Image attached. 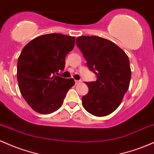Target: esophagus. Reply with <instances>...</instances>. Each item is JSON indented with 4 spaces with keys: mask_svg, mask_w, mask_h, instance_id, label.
Listing matches in <instances>:
<instances>
[{
    "mask_svg": "<svg viewBox=\"0 0 154 154\" xmlns=\"http://www.w3.org/2000/svg\"><path fill=\"white\" fill-rule=\"evenodd\" d=\"M80 83H81V81H79V80H75V85H77V84H80Z\"/></svg>",
    "mask_w": 154,
    "mask_h": 154,
    "instance_id": "esophagus-1",
    "label": "esophagus"
}]
</instances>
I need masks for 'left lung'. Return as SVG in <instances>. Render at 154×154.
<instances>
[{
	"label": "left lung",
	"instance_id": "8db88e82",
	"mask_svg": "<svg viewBox=\"0 0 154 154\" xmlns=\"http://www.w3.org/2000/svg\"><path fill=\"white\" fill-rule=\"evenodd\" d=\"M77 46L86 60V65L97 80L86 82L89 92L82 97V105L95 116L113 113L128 90L131 68L128 56L116 44L98 36H81Z\"/></svg>",
	"mask_w": 154,
	"mask_h": 154
}]
</instances>
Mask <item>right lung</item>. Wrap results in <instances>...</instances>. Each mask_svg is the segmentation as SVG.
Listing matches in <instances>:
<instances>
[{"label":"right lung","mask_w":154,"mask_h":154,"mask_svg":"<svg viewBox=\"0 0 154 154\" xmlns=\"http://www.w3.org/2000/svg\"><path fill=\"white\" fill-rule=\"evenodd\" d=\"M75 37L59 33L40 35L30 41L17 61V81L22 97L35 111L49 114L61 107L75 82L56 74L63 70L65 57Z\"/></svg>","instance_id":"right-lung-1"}]
</instances>
